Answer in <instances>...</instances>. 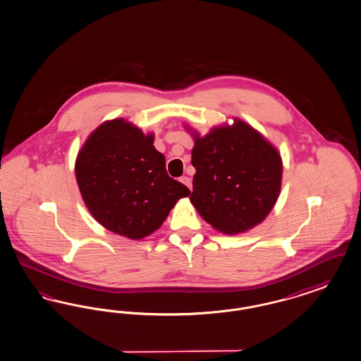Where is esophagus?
<instances>
[{
	"mask_svg": "<svg viewBox=\"0 0 361 361\" xmlns=\"http://www.w3.org/2000/svg\"><path fill=\"white\" fill-rule=\"evenodd\" d=\"M180 181H181L184 185H187V187L192 190V180H190L189 177H187V176H183V177L180 178Z\"/></svg>",
	"mask_w": 361,
	"mask_h": 361,
	"instance_id": "obj_1",
	"label": "esophagus"
}]
</instances>
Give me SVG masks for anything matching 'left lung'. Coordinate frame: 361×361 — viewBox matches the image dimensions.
<instances>
[{
	"label": "left lung",
	"mask_w": 361,
	"mask_h": 361,
	"mask_svg": "<svg viewBox=\"0 0 361 361\" xmlns=\"http://www.w3.org/2000/svg\"><path fill=\"white\" fill-rule=\"evenodd\" d=\"M190 202L217 231L236 235L258 226L273 209L282 181V159L259 131L235 118L200 137L192 131Z\"/></svg>",
	"instance_id": "1"
}]
</instances>
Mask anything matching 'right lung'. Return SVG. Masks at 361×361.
Here are the masks:
<instances>
[{
    "label": "right lung",
    "mask_w": 361,
    "mask_h": 361,
    "mask_svg": "<svg viewBox=\"0 0 361 361\" xmlns=\"http://www.w3.org/2000/svg\"><path fill=\"white\" fill-rule=\"evenodd\" d=\"M153 133L118 118L102 123L80 149L75 174L83 202L109 231L133 240L159 230L190 190L169 177Z\"/></svg>",
    "instance_id": "1"
}]
</instances>
